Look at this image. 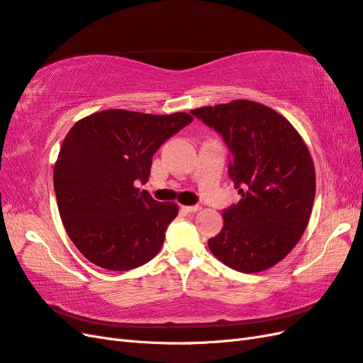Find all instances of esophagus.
Returning <instances> with one entry per match:
<instances>
[{
	"label": "esophagus",
	"instance_id": "34e87169",
	"mask_svg": "<svg viewBox=\"0 0 363 363\" xmlns=\"http://www.w3.org/2000/svg\"><path fill=\"white\" fill-rule=\"evenodd\" d=\"M201 208L199 204H194V206H183V211L189 212V213H194V212H199Z\"/></svg>",
	"mask_w": 363,
	"mask_h": 363
}]
</instances>
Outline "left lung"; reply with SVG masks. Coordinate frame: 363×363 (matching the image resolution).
Wrapping results in <instances>:
<instances>
[{
    "label": "left lung",
    "mask_w": 363,
    "mask_h": 363,
    "mask_svg": "<svg viewBox=\"0 0 363 363\" xmlns=\"http://www.w3.org/2000/svg\"><path fill=\"white\" fill-rule=\"evenodd\" d=\"M191 114L226 143L229 177L241 194L223 211L211 252L242 273L270 269L296 246L311 215L316 177L306 143L286 117L258 102L233 101Z\"/></svg>",
    "instance_id": "1"
}]
</instances>
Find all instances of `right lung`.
I'll list each match as a JSON object with an SVG mask.
<instances>
[{
	"label": "right lung",
	"mask_w": 363,
	"mask_h": 363,
	"mask_svg": "<svg viewBox=\"0 0 363 363\" xmlns=\"http://www.w3.org/2000/svg\"><path fill=\"white\" fill-rule=\"evenodd\" d=\"M192 121L186 113L105 110L68 131L53 184L64 228L88 261L125 272L160 252L179 206L155 201L137 184L148 182L160 146Z\"/></svg>",
	"instance_id": "1"
}]
</instances>
